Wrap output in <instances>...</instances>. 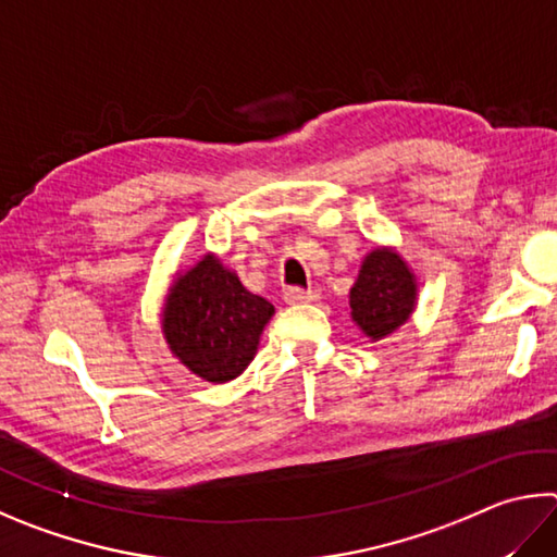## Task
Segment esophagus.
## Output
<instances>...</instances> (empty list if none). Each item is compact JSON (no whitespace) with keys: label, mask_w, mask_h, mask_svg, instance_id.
Masks as SVG:
<instances>
[{"label":"esophagus","mask_w":557,"mask_h":557,"mask_svg":"<svg viewBox=\"0 0 557 557\" xmlns=\"http://www.w3.org/2000/svg\"><path fill=\"white\" fill-rule=\"evenodd\" d=\"M317 289H301V287H292L285 292V301L287 305H307V301L317 299Z\"/></svg>","instance_id":"1"}]
</instances>
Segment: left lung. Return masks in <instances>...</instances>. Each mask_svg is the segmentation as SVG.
Returning <instances> with one entry per match:
<instances>
[{"label":"left lung","instance_id":"8db88e82","mask_svg":"<svg viewBox=\"0 0 557 557\" xmlns=\"http://www.w3.org/2000/svg\"><path fill=\"white\" fill-rule=\"evenodd\" d=\"M417 307V280L397 250L375 248L362 260L350 289V317L368 338L397 331Z\"/></svg>","mask_w":557,"mask_h":557}]
</instances>
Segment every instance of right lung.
<instances>
[{"label":"right lung","mask_w":557,"mask_h":557,"mask_svg":"<svg viewBox=\"0 0 557 557\" xmlns=\"http://www.w3.org/2000/svg\"><path fill=\"white\" fill-rule=\"evenodd\" d=\"M272 313L275 307L240 285L236 272L205 256L170 287L163 333L197 377L228 382L250 366Z\"/></svg>","instance_id":"obj_1"}]
</instances>
